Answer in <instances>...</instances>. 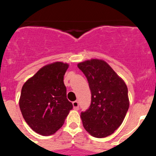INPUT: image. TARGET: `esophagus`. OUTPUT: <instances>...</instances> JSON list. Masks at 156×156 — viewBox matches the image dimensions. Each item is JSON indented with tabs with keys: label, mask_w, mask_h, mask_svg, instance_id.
I'll return each instance as SVG.
<instances>
[{
	"label": "esophagus",
	"mask_w": 156,
	"mask_h": 156,
	"mask_svg": "<svg viewBox=\"0 0 156 156\" xmlns=\"http://www.w3.org/2000/svg\"><path fill=\"white\" fill-rule=\"evenodd\" d=\"M73 108L74 109H78L79 108V103H78V101H73Z\"/></svg>",
	"instance_id": "34e87169"
}]
</instances>
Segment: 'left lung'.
<instances>
[{"instance_id":"obj_1","label":"left lung","mask_w":156,"mask_h":156,"mask_svg":"<svg viewBox=\"0 0 156 156\" xmlns=\"http://www.w3.org/2000/svg\"><path fill=\"white\" fill-rule=\"evenodd\" d=\"M87 79L91 103L80 114L83 127L93 137H108L122 124L129 108L126 83L109 65L90 59L77 65Z\"/></svg>"}]
</instances>
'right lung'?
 Masks as SVG:
<instances>
[{
  "label": "right lung",
  "mask_w": 156,
  "mask_h": 156,
  "mask_svg": "<svg viewBox=\"0 0 156 156\" xmlns=\"http://www.w3.org/2000/svg\"><path fill=\"white\" fill-rule=\"evenodd\" d=\"M68 68L67 63L60 62L47 65L23 86L19 108L25 121L36 133L44 136L55 133L73 108L63 82Z\"/></svg>",
  "instance_id": "add662e5"
}]
</instances>
